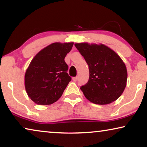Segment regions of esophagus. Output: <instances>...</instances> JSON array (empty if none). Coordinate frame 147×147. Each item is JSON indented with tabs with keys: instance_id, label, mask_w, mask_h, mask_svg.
<instances>
[{
	"instance_id": "1",
	"label": "esophagus",
	"mask_w": 147,
	"mask_h": 147,
	"mask_svg": "<svg viewBox=\"0 0 147 147\" xmlns=\"http://www.w3.org/2000/svg\"><path fill=\"white\" fill-rule=\"evenodd\" d=\"M72 80H73V81H74V82H77V80H78V77H74V78H72Z\"/></svg>"
}]
</instances>
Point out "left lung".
<instances>
[{
  "instance_id": "left-lung-1",
  "label": "left lung",
  "mask_w": 147,
  "mask_h": 147,
  "mask_svg": "<svg viewBox=\"0 0 147 147\" xmlns=\"http://www.w3.org/2000/svg\"><path fill=\"white\" fill-rule=\"evenodd\" d=\"M75 46L89 67V80L80 88L85 97L100 105L117 100L127 81L126 65L119 55L103 44L81 43Z\"/></svg>"
}]
</instances>
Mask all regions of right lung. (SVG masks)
<instances>
[{"mask_svg":"<svg viewBox=\"0 0 147 147\" xmlns=\"http://www.w3.org/2000/svg\"><path fill=\"white\" fill-rule=\"evenodd\" d=\"M74 43H54L41 50L30 63L25 76L26 92L39 105L57 101L71 78L65 59Z\"/></svg>","mask_w":147,"mask_h":147,"instance_id":"1","label":"right lung"}]
</instances>
